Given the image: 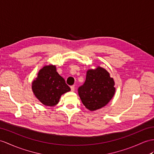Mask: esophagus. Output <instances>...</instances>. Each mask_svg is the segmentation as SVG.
I'll return each mask as SVG.
<instances>
[{
	"label": "esophagus",
	"instance_id": "obj_1",
	"mask_svg": "<svg viewBox=\"0 0 154 154\" xmlns=\"http://www.w3.org/2000/svg\"><path fill=\"white\" fill-rule=\"evenodd\" d=\"M70 89H71V91H74V90H75V87H74V85L70 86Z\"/></svg>",
	"mask_w": 154,
	"mask_h": 154
}]
</instances>
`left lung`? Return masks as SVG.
Returning a JSON list of instances; mask_svg holds the SVG:
<instances>
[{
    "instance_id": "left-lung-1",
    "label": "left lung",
    "mask_w": 154,
    "mask_h": 154,
    "mask_svg": "<svg viewBox=\"0 0 154 154\" xmlns=\"http://www.w3.org/2000/svg\"><path fill=\"white\" fill-rule=\"evenodd\" d=\"M114 81L108 71L100 66L89 69L84 84L78 88V95L86 108L95 111L106 106L116 91Z\"/></svg>"
}]
</instances>
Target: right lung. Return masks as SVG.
I'll use <instances>...</instances> for the list:
<instances>
[{"mask_svg":"<svg viewBox=\"0 0 154 154\" xmlns=\"http://www.w3.org/2000/svg\"><path fill=\"white\" fill-rule=\"evenodd\" d=\"M35 97L45 106H54L64 93L70 91L64 78L56 70L55 65L44 66L40 69L36 80L32 83Z\"/></svg>","mask_w":154,"mask_h":154,"instance_id":"add662e5","label":"right lung"}]
</instances>
